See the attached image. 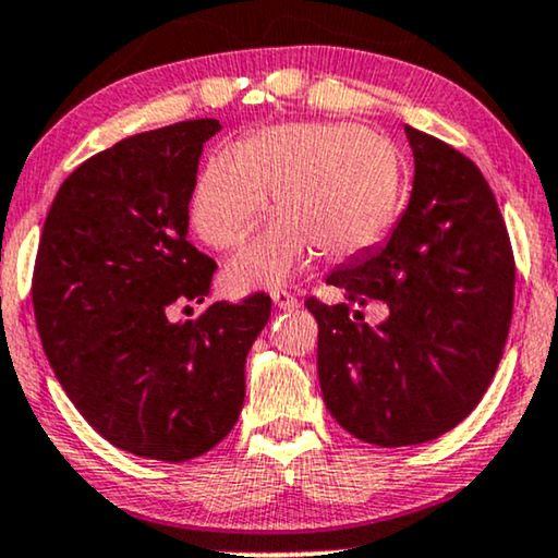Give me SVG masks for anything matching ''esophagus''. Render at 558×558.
Returning a JSON list of instances; mask_svg holds the SVG:
<instances>
[{
    "label": "esophagus",
    "instance_id": "34e87169",
    "mask_svg": "<svg viewBox=\"0 0 558 558\" xmlns=\"http://www.w3.org/2000/svg\"><path fill=\"white\" fill-rule=\"evenodd\" d=\"M270 295H272V303H275V306H278V308H283V311L299 308V301H295V295L283 291V288H275V291H272Z\"/></svg>",
    "mask_w": 558,
    "mask_h": 558
}]
</instances>
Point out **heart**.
Returning <instances> with one entry per match:
<instances>
[{"instance_id": "heart-1", "label": "heart", "mask_w": 558, "mask_h": 558, "mask_svg": "<svg viewBox=\"0 0 558 558\" xmlns=\"http://www.w3.org/2000/svg\"><path fill=\"white\" fill-rule=\"evenodd\" d=\"M400 183L398 153L380 132L347 122L278 124L206 162L191 219L211 247L232 250L265 217L275 191L283 214L229 267L234 286H272L314 247L349 257L380 242L398 214Z\"/></svg>"}]
</instances>
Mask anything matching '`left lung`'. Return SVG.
Here are the masks:
<instances>
[{
    "instance_id": "1",
    "label": "left lung",
    "mask_w": 558,
    "mask_h": 558,
    "mask_svg": "<svg viewBox=\"0 0 558 558\" xmlns=\"http://www.w3.org/2000/svg\"><path fill=\"white\" fill-rule=\"evenodd\" d=\"M413 147L411 202L383 247L333 270L344 303L311 295L324 403L354 439L411 447L474 411L500 365L515 301V257L495 193L474 162L426 132ZM383 302L369 327L359 308Z\"/></svg>"
}]
</instances>
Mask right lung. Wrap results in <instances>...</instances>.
Masks as SVG:
<instances>
[{"label":"right lung","instance_id":"1","mask_svg":"<svg viewBox=\"0 0 558 558\" xmlns=\"http://www.w3.org/2000/svg\"><path fill=\"white\" fill-rule=\"evenodd\" d=\"M219 119L128 137L58 189L33 270L43 349L65 396L117 449L189 462L217 447L244 403V360L270 295L204 303L217 263L189 240L204 143ZM189 308V306H185Z\"/></svg>","mask_w":558,"mask_h":558}]
</instances>
